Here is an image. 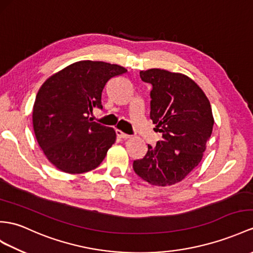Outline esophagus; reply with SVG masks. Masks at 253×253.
Here are the masks:
<instances>
[{"instance_id": "34e87169", "label": "esophagus", "mask_w": 253, "mask_h": 253, "mask_svg": "<svg viewBox=\"0 0 253 253\" xmlns=\"http://www.w3.org/2000/svg\"><path fill=\"white\" fill-rule=\"evenodd\" d=\"M116 133H117V135H118V137H120V138H123V139H126V138H130L131 136L128 134H126V133H123L122 131H120V130H117L116 131Z\"/></svg>"}]
</instances>
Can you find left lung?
<instances>
[{
  "instance_id": "1",
  "label": "left lung",
  "mask_w": 253,
  "mask_h": 253,
  "mask_svg": "<svg viewBox=\"0 0 253 253\" xmlns=\"http://www.w3.org/2000/svg\"><path fill=\"white\" fill-rule=\"evenodd\" d=\"M150 84V119L162 135L145 157L133 162L141 179L152 186H171L184 179L203 158L213 126L211 106L195 82L180 73L140 71Z\"/></svg>"
}]
</instances>
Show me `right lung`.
Returning <instances> with one entry per match:
<instances>
[{"instance_id":"add662e5","label":"right lung","mask_w":253,"mask_h":253,"mask_svg":"<svg viewBox=\"0 0 253 253\" xmlns=\"http://www.w3.org/2000/svg\"><path fill=\"white\" fill-rule=\"evenodd\" d=\"M127 71L102 61H79L49 77L33 106V128L52 165L69 174L96 169L116 141L113 127L92 121L102 106V92L110 79Z\"/></svg>"}]
</instances>
